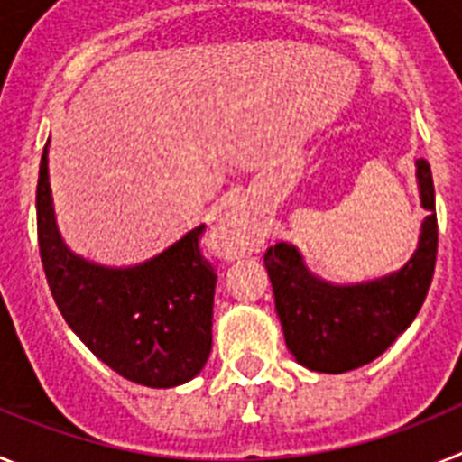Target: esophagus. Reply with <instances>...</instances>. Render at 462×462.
Here are the masks:
<instances>
[{
  "mask_svg": "<svg viewBox=\"0 0 462 462\" xmlns=\"http://www.w3.org/2000/svg\"><path fill=\"white\" fill-rule=\"evenodd\" d=\"M212 243L219 252L228 256H240L252 247V236L247 224L238 215H226L222 222L217 224L215 234H212Z\"/></svg>",
  "mask_w": 462,
  "mask_h": 462,
  "instance_id": "34e87169",
  "label": "esophagus"
}]
</instances>
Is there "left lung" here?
<instances>
[{"instance_id":"left-lung-1","label":"left lung","mask_w":462,"mask_h":462,"mask_svg":"<svg viewBox=\"0 0 462 462\" xmlns=\"http://www.w3.org/2000/svg\"><path fill=\"white\" fill-rule=\"evenodd\" d=\"M421 206L419 247L398 273L382 280L336 287L314 277L293 245L268 247L263 263L273 282L277 317L289 352L317 373L340 374L382 356L421 310L438 261V215L430 164L416 162Z\"/></svg>"}]
</instances>
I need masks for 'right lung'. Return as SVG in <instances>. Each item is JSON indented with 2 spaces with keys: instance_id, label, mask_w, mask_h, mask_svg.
I'll use <instances>...</instances> for the list:
<instances>
[{
  "instance_id": "add662e5",
  "label": "right lung",
  "mask_w": 462,
  "mask_h": 462,
  "mask_svg": "<svg viewBox=\"0 0 462 462\" xmlns=\"http://www.w3.org/2000/svg\"><path fill=\"white\" fill-rule=\"evenodd\" d=\"M203 228L196 226L141 266L89 263L67 250L57 234L43 150L36 231L48 287L73 333L129 382L171 389L196 377L210 356L217 273L199 247Z\"/></svg>"
}]
</instances>
